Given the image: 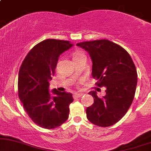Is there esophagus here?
<instances>
[{
    "instance_id": "1",
    "label": "esophagus",
    "mask_w": 151,
    "mask_h": 151,
    "mask_svg": "<svg viewBox=\"0 0 151 151\" xmlns=\"http://www.w3.org/2000/svg\"><path fill=\"white\" fill-rule=\"evenodd\" d=\"M81 96H83V93H74L73 97H74V99L79 98V97H81Z\"/></svg>"
}]
</instances>
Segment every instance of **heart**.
<instances>
[{"mask_svg": "<svg viewBox=\"0 0 151 151\" xmlns=\"http://www.w3.org/2000/svg\"><path fill=\"white\" fill-rule=\"evenodd\" d=\"M81 55H84V54L81 52V51H79V50H78V51H75L72 53V58L74 59V58H79V57L81 56Z\"/></svg>", "mask_w": 151, "mask_h": 151, "instance_id": "obj_1", "label": "heart"}]
</instances>
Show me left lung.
<instances>
[{
    "instance_id": "1",
    "label": "left lung",
    "mask_w": 151,
    "mask_h": 151,
    "mask_svg": "<svg viewBox=\"0 0 151 151\" xmlns=\"http://www.w3.org/2000/svg\"><path fill=\"white\" fill-rule=\"evenodd\" d=\"M89 54L92 61V77L96 85L106 87L100 99L96 91H89L93 104L86 110L88 120L101 127L111 126L125 115L134 98L137 72L127 51L108 40L77 43Z\"/></svg>"
}]
</instances>
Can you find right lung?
Returning a JSON list of instances; mask_svg holds the SVG:
<instances>
[{"label": "right lung", "instance_id": "add662e5", "mask_svg": "<svg viewBox=\"0 0 151 151\" xmlns=\"http://www.w3.org/2000/svg\"><path fill=\"white\" fill-rule=\"evenodd\" d=\"M72 46L68 41L43 40L29 52L19 70V98L33 122L44 129L59 127L69 117L72 94L56 89L50 92L49 87L60 55Z\"/></svg>", "mask_w": 151, "mask_h": 151}]
</instances>
